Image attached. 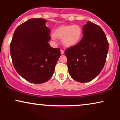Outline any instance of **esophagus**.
<instances>
[{"instance_id":"obj_1","label":"esophagus","mask_w":120,"mask_h":120,"mask_svg":"<svg viewBox=\"0 0 120 120\" xmlns=\"http://www.w3.org/2000/svg\"><path fill=\"white\" fill-rule=\"evenodd\" d=\"M60 52H61V54H64V49H60Z\"/></svg>"}]
</instances>
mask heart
I'll use <instances>...</instances> for the list:
<instances>
[{
    "instance_id": "obj_1",
    "label": "heart",
    "mask_w": 120,
    "mask_h": 120,
    "mask_svg": "<svg viewBox=\"0 0 120 120\" xmlns=\"http://www.w3.org/2000/svg\"><path fill=\"white\" fill-rule=\"evenodd\" d=\"M82 36V28L77 25H61L57 27L52 35L53 39L56 38L62 39V42L65 47H72L81 41Z\"/></svg>"
}]
</instances>
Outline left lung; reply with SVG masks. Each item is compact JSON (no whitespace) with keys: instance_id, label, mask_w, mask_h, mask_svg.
<instances>
[{"instance_id":"obj_1","label":"left lung","mask_w":120,"mask_h":120,"mask_svg":"<svg viewBox=\"0 0 120 120\" xmlns=\"http://www.w3.org/2000/svg\"><path fill=\"white\" fill-rule=\"evenodd\" d=\"M83 37L75 46L65 51L70 75L79 82L93 80L105 65L109 43L102 29L88 21L83 27Z\"/></svg>"}]
</instances>
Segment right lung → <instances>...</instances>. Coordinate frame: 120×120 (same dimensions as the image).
Instances as JSON below:
<instances>
[{
  "label": "right lung",
  "instance_id": "1",
  "mask_svg": "<svg viewBox=\"0 0 120 120\" xmlns=\"http://www.w3.org/2000/svg\"><path fill=\"white\" fill-rule=\"evenodd\" d=\"M43 19H29L16 28L10 44L13 67L21 76L33 83H43L53 75L60 49L48 42L50 30Z\"/></svg>",
  "mask_w": 120,
  "mask_h": 120
}]
</instances>
